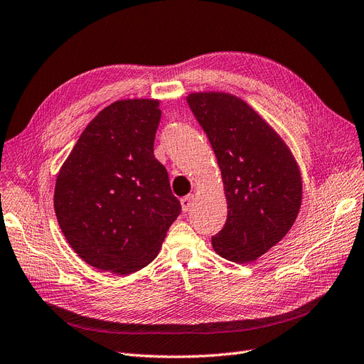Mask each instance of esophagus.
<instances>
[{"instance_id":"esophagus-1","label":"esophagus","mask_w":364,"mask_h":364,"mask_svg":"<svg viewBox=\"0 0 364 364\" xmlns=\"http://www.w3.org/2000/svg\"><path fill=\"white\" fill-rule=\"evenodd\" d=\"M181 208L183 211H189L192 207H193V203H195V196L193 195H187L184 198H181Z\"/></svg>"}]
</instances>
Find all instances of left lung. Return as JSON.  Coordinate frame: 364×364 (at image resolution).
I'll use <instances>...</instances> for the list:
<instances>
[{"label":"left lung","instance_id":"left-lung-1","mask_svg":"<svg viewBox=\"0 0 364 364\" xmlns=\"http://www.w3.org/2000/svg\"><path fill=\"white\" fill-rule=\"evenodd\" d=\"M187 103L218 157L228 203L213 249L228 261L252 262L297 219L303 196L297 161L274 129L232 94L192 92Z\"/></svg>","mask_w":364,"mask_h":364}]
</instances>
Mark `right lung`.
I'll return each mask as SVG.
<instances>
[{
  "mask_svg": "<svg viewBox=\"0 0 364 364\" xmlns=\"http://www.w3.org/2000/svg\"><path fill=\"white\" fill-rule=\"evenodd\" d=\"M159 100L106 106L63 164L53 193L61 231L91 267L126 276L150 264L181 213L154 157Z\"/></svg>",
  "mask_w": 364,
  "mask_h": 364,
  "instance_id": "1",
  "label": "right lung"
}]
</instances>
